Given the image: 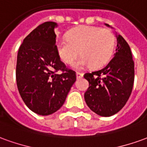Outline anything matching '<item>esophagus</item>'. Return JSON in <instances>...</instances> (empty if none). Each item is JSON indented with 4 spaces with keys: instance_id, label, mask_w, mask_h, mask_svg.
<instances>
[{
    "instance_id": "esophagus-1",
    "label": "esophagus",
    "mask_w": 147,
    "mask_h": 147,
    "mask_svg": "<svg viewBox=\"0 0 147 147\" xmlns=\"http://www.w3.org/2000/svg\"><path fill=\"white\" fill-rule=\"evenodd\" d=\"M84 76V74L80 73V72H76V78L77 79H80Z\"/></svg>"
}]
</instances>
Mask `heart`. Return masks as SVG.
I'll return each instance as SVG.
<instances>
[{"label": "heart", "instance_id": "1", "mask_svg": "<svg viewBox=\"0 0 147 147\" xmlns=\"http://www.w3.org/2000/svg\"><path fill=\"white\" fill-rule=\"evenodd\" d=\"M115 48V36L106 28L80 26L70 30L66 39L57 43L56 51L59 58L67 64L72 63L79 54L81 57L73 64L76 69L88 65L98 68L107 63Z\"/></svg>", "mask_w": 147, "mask_h": 147}]
</instances>
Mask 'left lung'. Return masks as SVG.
<instances>
[{"instance_id": "1", "label": "left lung", "mask_w": 147, "mask_h": 147, "mask_svg": "<svg viewBox=\"0 0 147 147\" xmlns=\"http://www.w3.org/2000/svg\"><path fill=\"white\" fill-rule=\"evenodd\" d=\"M110 27L109 24H105ZM117 46L114 57L101 70L86 73L89 82L84 94L88 107L100 116L109 117L123 107L130 98L134 80V63L130 46L115 32Z\"/></svg>"}]
</instances>
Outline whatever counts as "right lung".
<instances>
[{"label": "right lung", "instance_id": "1", "mask_svg": "<svg viewBox=\"0 0 147 147\" xmlns=\"http://www.w3.org/2000/svg\"><path fill=\"white\" fill-rule=\"evenodd\" d=\"M56 22L40 24L24 39L16 60L17 88L28 107L37 115H49L65 102L76 80L56 51ZM60 70L63 73L58 74Z\"/></svg>", "mask_w": 147, "mask_h": 147}]
</instances>
